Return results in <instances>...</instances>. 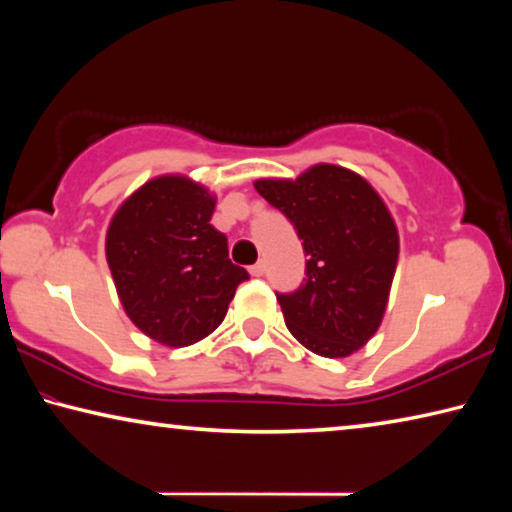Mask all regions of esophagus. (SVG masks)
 <instances>
[{
    "mask_svg": "<svg viewBox=\"0 0 512 512\" xmlns=\"http://www.w3.org/2000/svg\"><path fill=\"white\" fill-rule=\"evenodd\" d=\"M250 275H253V277H262V275H264V262H257V264L250 266Z\"/></svg>",
    "mask_w": 512,
    "mask_h": 512,
    "instance_id": "obj_1",
    "label": "esophagus"
}]
</instances>
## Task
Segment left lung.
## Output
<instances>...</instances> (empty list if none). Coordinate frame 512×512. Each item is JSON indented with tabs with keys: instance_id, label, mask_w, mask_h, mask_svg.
Wrapping results in <instances>:
<instances>
[{
	"instance_id": "8db88e82",
	"label": "left lung",
	"mask_w": 512,
	"mask_h": 512,
	"mask_svg": "<svg viewBox=\"0 0 512 512\" xmlns=\"http://www.w3.org/2000/svg\"><path fill=\"white\" fill-rule=\"evenodd\" d=\"M255 189L293 223L307 255L300 287L277 293L289 332L320 357H350L386 311L400 253L391 212L368 180L336 164Z\"/></svg>"
}]
</instances>
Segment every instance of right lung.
I'll use <instances>...</instances> for the list:
<instances>
[{
    "mask_svg": "<svg viewBox=\"0 0 512 512\" xmlns=\"http://www.w3.org/2000/svg\"><path fill=\"white\" fill-rule=\"evenodd\" d=\"M216 198L185 176H160L121 203L106 259L128 318L169 348H185L221 325L246 268L210 223Z\"/></svg>",
    "mask_w": 512,
    "mask_h": 512,
    "instance_id": "1",
    "label": "right lung"
}]
</instances>
